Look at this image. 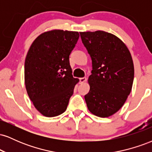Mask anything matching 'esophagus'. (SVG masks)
Instances as JSON below:
<instances>
[{
	"instance_id": "34e87169",
	"label": "esophagus",
	"mask_w": 152,
	"mask_h": 152,
	"mask_svg": "<svg viewBox=\"0 0 152 152\" xmlns=\"http://www.w3.org/2000/svg\"><path fill=\"white\" fill-rule=\"evenodd\" d=\"M86 81V77H83V78H79V82L80 83H84L85 81Z\"/></svg>"
}]
</instances>
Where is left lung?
Wrapping results in <instances>:
<instances>
[{"instance_id": "1", "label": "left lung", "mask_w": 152, "mask_h": 152, "mask_svg": "<svg viewBox=\"0 0 152 152\" xmlns=\"http://www.w3.org/2000/svg\"><path fill=\"white\" fill-rule=\"evenodd\" d=\"M90 55V91L84 98L90 112L108 117L119 110L132 91L134 69L126 45L114 35L102 31L81 32Z\"/></svg>"}]
</instances>
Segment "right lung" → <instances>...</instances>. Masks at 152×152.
Segmentation results:
<instances>
[{
    "mask_svg": "<svg viewBox=\"0 0 152 152\" xmlns=\"http://www.w3.org/2000/svg\"><path fill=\"white\" fill-rule=\"evenodd\" d=\"M79 34L53 30L33 42L25 61V84L36 109L47 117L63 114L74 94L78 78L73 77L69 56Z\"/></svg>",
    "mask_w": 152,
    "mask_h": 152,
    "instance_id": "obj_1",
    "label": "right lung"
}]
</instances>
